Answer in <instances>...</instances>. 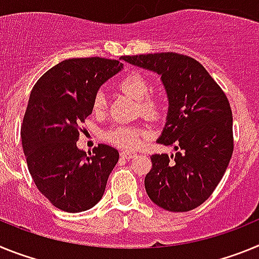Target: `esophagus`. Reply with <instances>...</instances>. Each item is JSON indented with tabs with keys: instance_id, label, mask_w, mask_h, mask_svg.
<instances>
[{
	"instance_id": "34e87169",
	"label": "esophagus",
	"mask_w": 259,
	"mask_h": 259,
	"mask_svg": "<svg viewBox=\"0 0 259 259\" xmlns=\"http://www.w3.org/2000/svg\"><path fill=\"white\" fill-rule=\"evenodd\" d=\"M120 157H122L123 159H132V158L136 157V154H135V153L125 152V150H123V152H120Z\"/></svg>"
}]
</instances>
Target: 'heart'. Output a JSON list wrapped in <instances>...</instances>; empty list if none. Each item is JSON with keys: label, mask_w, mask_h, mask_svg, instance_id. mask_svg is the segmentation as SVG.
Returning a JSON list of instances; mask_svg holds the SVG:
<instances>
[{"label": "heart", "mask_w": 259, "mask_h": 259, "mask_svg": "<svg viewBox=\"0 0 259 259\" xmlns=\"http://www.w3.org/2000/svg\"><path fill=\"white\" fill-rule=\"evenodd\" d=\"M119 89L140 101V109L144 115L149 118H155L159 115L162 110V104L159 98L155 96H150V83L148 77L144 76L140 72H128L127 75L120 79L118 83ZM106 106V97L104 92H98L93 100V107L100 111ZM106 139L110 143L120 146L123 149H136L141 145L144 140V132L141 130L132 125H116L111 128L106 134Z\"/></svg>", "instance_id": "heart-1"}]
</instances>
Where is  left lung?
<instances>
[{
  "label": "left lung",
  "mask_w": 259,
  "mask_h": 259,
  "mask_svg": "<svg viewBox=\"0 0 259 259\" xmlns=\"http://www.w3.org/2000/svg\"><path fill=\"white\" fill-rule=\"evenodd\" d=\"M161 76L168 98L157 143L175 155L154 154L145 176L150 200L164 210L189 211L203 203L227 170L233 152L232 111L221 87L200 62L178 53L120 57Z\"/></svg>",
  "instance_id": "left-lung-1"
}]
</instances>
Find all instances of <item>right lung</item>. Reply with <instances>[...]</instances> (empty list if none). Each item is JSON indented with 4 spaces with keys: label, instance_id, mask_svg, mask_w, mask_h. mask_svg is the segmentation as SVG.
<instances>
[{
    "label": "right lung",
    "instance_id": "add662e5",
    "mask_svg": "<svg viewBox=\"0 0 259 259\" xmlns=\"http://www.w3.org/2000/svg\"><path fill=\"white\" fill-rule=\"evenodd\" d=\"M122 68L115 59L70 58L47 71L32 89L20 132L23 152L38 191L63 211L95 206L118 162L113 146L100 144L87 154L76 141L98 89Z\"/></svg>",
    "mask_w": 259,
    "mask_h": 259
}]
</instances>
